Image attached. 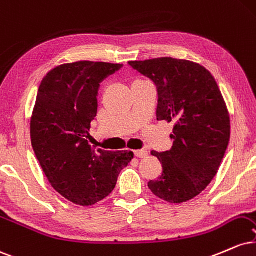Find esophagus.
Here are the masks:
<instances>
[{
	"instance_id": "34e87169",
	"label": "esophagus",
	"mask_w": 256,
	"mask_h": 256,
	"mask_svg": "<svg viewBox=\"0 0 256 256\" xmlns=\"http://www.w3.org/2000/svg\"><path fill=\"white\" fill-rule=\"evenodd\" d=\"M135 156H136L138 158H146L147 156H148V152H147L146 150H139V151L135 152Z\"/></svg>"
}]
</instances>
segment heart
I'll return each instance as SVG.
<instances>
[{"label":"heart","mask_w":256,"mask_h":256,"mask_svg":"<svg viewBox=\"0 0 256 256\" xmlns=\"http://www.w3.org/2000/svg\"><path fill=\"white\" fill-rule=\"evenodd\" d=\"M138 81H141V80H138Z\"/></svg>","instance_id":"1"}]
</instances>
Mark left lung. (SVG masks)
Instances as JSON below:
<instances>
[{
  "label": "left lung",
  "mask_w": 256,
  "mask_h": 256,
  "mask_svg": "<svg viewBox=\"0 0 256 256\" xmlns=\"http://www.w3.org/2000/svg\"><path fill=\"white\" fill-rule=\"evenodd\" d=\"M157 87L158 121L175 124L170 151L151 154L163 174L148 188L168 202L199 195L220 166L230 140V117L212 74L198 63L171 57L129 62Z\"/></svg>",
  "instance_id": "obj_1"
}]
</instances>
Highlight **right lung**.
<instances>
[{
    "label": "right lung",
    "mask_w": 256,
    "mask_h": 256,
    "mask_svg": "<svg viewBox=\"0 0 256 256\" xmlns=\"http://www.w3.org/2000/svg\"><path fill=\"white\" fill-rule=\"evenodd\" d=\"M121 68L105 62L67 63L50 70L39 86L31 120L33 151L54 189L78 205L106 198L133 158V152L96 150L87 140L100 84Z\"/></svg>",
    "instance_id": "1"
}]
</instances>
